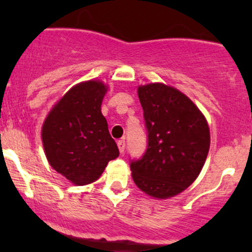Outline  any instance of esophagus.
<instances>
[{
	"label": "esophagus",
	"mask_w": 252,
	"mask_h": 252,
	"mask_svg": "<svg viewBox=\"0 0 252 252\" xmlns=\"http://www.w3.org/2000/svg\"><path fill=\"white\" fill-rule=\"evenodd\" d=\"M117 145H118V149L121 151V154H123L124 150H126V141H124V139H121V140L117 141Z\"/></svg>",
	"instance_id": "34e87169"
}]
</instances>
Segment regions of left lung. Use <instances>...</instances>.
I'll use <instances>...</instances> for the list:
<instances>
[{
  "instance_id": "obj_1",
  "label": "left lung",
  "mask_w": 252,
  "mask_h": 252,
  "mask_svg": "<svg viewBox=\"0 0 252 252\" xmlns=\"http://www.w3.org/2000/svg\"><path fill=\"white\" fill-rule=\"evenodd\" d=\"M147 133L146 151L130 159L134 183L150 196L167 199L197 178L210 149V129L199 108L164 84L139 86Z\"/></svg>"
}]
</instances>
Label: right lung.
<instances>
[{
	"instance_id": "1",
	"label": "right lung",
	"mask_w": 252,
	"mask_h": 252,
	"mask_svg": "<svg viewBox=\"0 0 252 252\" xmlns=\"http://www.w3.org/2000/svg\"><path fill=\"white\" fill-rule=\"evenodd\" d=\"M106 86L90 80L70 89L52 108L42 126V142L51 167L77 185L100 178L119 156L101 113Z\"/></svg>"
}]
</instances>
